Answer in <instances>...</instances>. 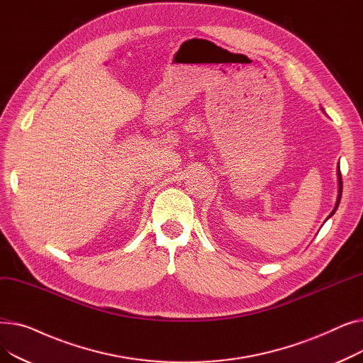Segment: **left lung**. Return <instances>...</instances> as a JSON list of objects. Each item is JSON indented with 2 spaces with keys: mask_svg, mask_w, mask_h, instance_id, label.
I'll return each instance as SVG.
<instances>
[{
  "mask_svg": "<svg viewBox=\"0 0 363 363\" xmlns=\"http://www.w3.org/2000/svg\"><path fill=\"white\" fill-rule=\"evenodd\" d=\"M338 186H340V189H338V199H337V204H335L334 211L331 212V215H330L328 218H331V216L334 215V212L337 211V207H338V204H340V200H341V189H342V182H341V174H340V169H338Z\"/></svg>",
  "mask_w": 363,
  "mask_h": 363,
  "instance_id": "8db88e82",
  "label": "left lung"
}]
</instances>
